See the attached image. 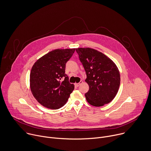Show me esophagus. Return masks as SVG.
Wrapping results in <instances>:
<instances>
[{
    "label": "esophagus",
    "mask_w": 151,
    "mask_h": 151,
    "mask_svg": "<svg viewBox=\"0 0 151 151\" xmlns=\"http://www.w3.org/2000/svg\"><path fill=\"white\" fill-rule=\"evenodd\" d=\"M82 83H83V81H80L78 83H76V84H75V86H77V87H78Z\"/></svg>",
    "instance_id": "esophagus-1"
}]
</instances>
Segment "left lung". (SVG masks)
I'll return each mask as SVG.
<instances>
[{"label":"left lung","instance_id":"left-lung-1","mask_svg":"<svg viewBox=\"0 0 151 151\" xmlns=\"http://www.w3.org/2000/svg\"><path fill=\"white\" fill-rule=\"evenodd\" d=\"M76 52L86 71L88 91L85 94L88 104L102 106L115 97L120 84L119 70L104 53L93 49L77 48Z\"/></svg>","mask_w":151,"mask_h":151}]
</instances>
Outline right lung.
Returning <instances> with one entry per match:
<instances>
[{
  "label": "right lung",
  "mask_w": 151,
  "mask_h": 151,
  "mask_svg": "<svg viewBox=\"0 0 151 151\" xmlns=\"http://www.w3.org/2000/svg\"><path fill=\"white\" fill-rule=\"evenodd\" d=\"M75 50H52L33 65L30 73V88L35 99L43 106L58 109L67 103L74 85L69 82L65 65Z\"/></svg>",
  "instance_id": "obj_1"
}]
</instances>
